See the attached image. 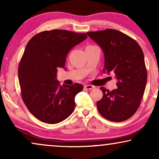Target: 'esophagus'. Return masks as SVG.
Listing matches in <instances>:
<instances>
[{
  "label": "esophagus",
  "mask_w": 159,
  "mask_h": 159,
  "mask_svg": "<svg viewBox=\"0 0 159 159\" xmlns=\"http://www.w3.org/2000/svg\"><path fill=\"white\" fill-rule=\"evenodd\" d=\"M84 88L87 90H92V89L95 88V86L92 85V84H86V85H84Z\"/></svg>",
  "instance_id": "obj_1"
}]
</instances>
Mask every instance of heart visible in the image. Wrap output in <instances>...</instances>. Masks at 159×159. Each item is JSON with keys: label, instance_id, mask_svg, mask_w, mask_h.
<instances>
[{"label": "heart", "instance_id": "obj_1", "mask_svg": "<svg viewBox=\"0 0 159 159\" xmlns=\"http://www.w3.org/2000/svg\"><path fill=\"white\" fill-rule=\"evenodd\" d=\"M93 47H95V45H88L85 48V50H88L89 48H93Z\"/></svg>", "mask_w": 159, "mask_h": 159}]
</instances>
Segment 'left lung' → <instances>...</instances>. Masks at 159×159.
Returning <instances> with one entry per match:
<instances>
[{
  "instance_id": "left-lung-1",
  "label": "left lung",
  "mask_w": 159,
  "mask_h": 159,
  "mask_svg": "<svg viewBox=\"0 0 159 159\" xmlns=\"http://www.w3.org/2000/svg\"><path fill=\"white\" fill-rule=\"evenodd\" d=\"M87 34L103 50V71H113L117 80L115 90L100 88L103 95L97 101L98 110L109 121L127 120L140 106L146 86L147 69L143 50L133 38L116 30L106 29Z\"/></svg>"
}]
</instances>
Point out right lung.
<instances>
[{"label": "right lung", "mask_w": 159, "mask_h": 159, "mask_svg": "<svg viewBox=\"0 0 159 159\" xmlns=\"http://www.w3.org/2000/svg\"><path fill=\"white\" fill-rule=\"evenodd\" d=\"M88 38L64 30L43 31L30 39L18 69L21 95L28 110L43 122L57 124L73 112L81 84L61 85L58 67L64 68L69 51Z\"/></svg>", "instance_id": "add662e5"}]
</instances>
